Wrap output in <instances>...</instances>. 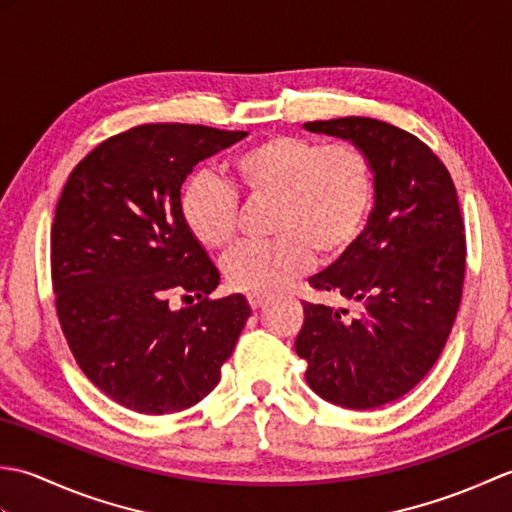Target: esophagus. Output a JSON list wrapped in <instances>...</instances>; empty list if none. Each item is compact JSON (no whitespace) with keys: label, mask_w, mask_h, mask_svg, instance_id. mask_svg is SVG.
I'll list each match as a JSON object with an SVG mask.
<instances>
[{"label":"esophagus","mask_w":512,"mask_h":512,"mask_svg":"<svg viewBox=\"0 0 512 512\" xmlns=\"http://www.w3.org/2000/svg\"><path fill=\"white\" fill-rule=\"evenodd\" d=\"M266 295H259V292H250V295H248V303H250V308H253V310H257V308H262L264 306V303H266Z\"/></svg>","instance_id":"1"}]
</instances>
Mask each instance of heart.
<instances>
[{"instance_id":"obj_1","label":"heart","mask_w":512,"mask_h":512,"mask_svg":"<svg viewBox=\"0 0 512 512\" xmlns=\"http://www.w3.org/2000/svg\"><path fill=\"white\" fill-rule=\"evenodd\" d=\"M231 171L250 198L275 200L277 235L226 257L224 275L237 290H279L310 266L312 250L321 259L339 257L363 233L374 204L372 162L350 143L270 136L239 151ZM180 215L200 246L224 250L235 237L237 193L213 173H198L182 189Z\"/></svg>"}]
</instances>
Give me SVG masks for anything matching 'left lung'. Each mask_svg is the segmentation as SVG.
I'll return each mask as SVG.
<instances>
[{
  "instance_id": "1",
  "label": "left lung",
  "mask_w": 512,
  "mask_h": 512,
  "mask_svg": "<svg viewBox=\"0 0 512 512\" xmlns=\"http://www.w3.org/2000/svg\"><path fill=\"white\" fill-rule=\"evenodd\" d=\"M347 140L374 169V204L356 242L310 286L361 306L356 317L303 303L295 341L314 394L345 409L405 396L438 361L460 308L464 222L447 167L402 129L347 116L303 125Z\"/></svg>"
}]
</instances>
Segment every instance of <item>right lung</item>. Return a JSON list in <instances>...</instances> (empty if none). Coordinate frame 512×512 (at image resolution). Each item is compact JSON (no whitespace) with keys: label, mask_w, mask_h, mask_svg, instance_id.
<instances>
[{"label":"right lung","mask_w":512,"mask_h":512,"mask_svg":"<svg viewBox=\"0 0 512 512\" xmlns=\"http://www.w3.org/2000/svg\"><path fill=\"white\" fill-rule=\"evenodd\" d=\"M246 132L140 125L70 173L52 224V286L70 350L103 394L138 413L193 407L220 383L250 317L244 295L211 301L220 273L180 215L200 160ZM198 298L168 306L173 294Z\"/></svg>","instance_id":"right-lung-1"}]
</instances>
